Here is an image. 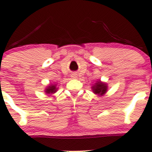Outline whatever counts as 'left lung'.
Listing matches in <instances>:
<instances>
[{
  "label": "left lung",
  "instance_id": "8db88e82",
  "mask_svg": "<svg viewBox=\"0 0 152 152\" xmlns=\"http://www.w3.org/2000/svg\"><path fill=\"white\" fill-rule=\"evenodd\" d=\"M92 89L94 93L96 94L98 96L99 95L102 96V95L106 93L107 89H108V86H107V84L105 83L98 81L92 86Z\"/></svg>",
  "mask_w": 152,
  "mask_h": 152
}]
</instances>
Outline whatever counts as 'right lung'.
<instances>
[{
    "instance_id": "right-lung-1",
    "label": "right lung",
    "mask_w": 152,
    "mask_h": 152,
    "mask_svg": "<svg viewBox=\"0 0 152 152\" xmlns=\"http://www.w3.org/2000/svg\"><path fill=\"white\" fill-rule=\"evenodd\" d=\"M57 85L56 84H51L45 89V92L47 94H54L57 92Z\"/></svg>"
}]
</instances>
